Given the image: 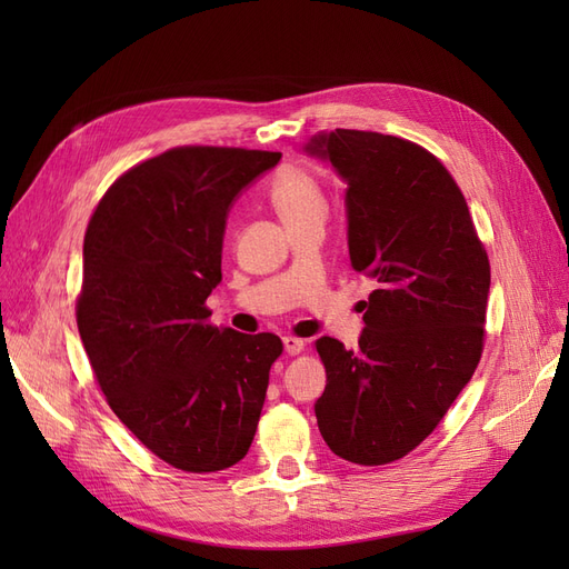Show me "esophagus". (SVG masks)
Returning <instances> with one entry per match:
<instances>
[{
	"mask_svg": "<svg viewBox=\"0 0 569 569\" xmlns=\"http://www.w3.org/2000/svg\"><path fill=\"white\" fill-rule=\"evenodd\" d=\"M282 343H284V351L289 353V356H297V353H301L303 351V339H299V337H295V335H287V337H282Z\"/></svg>",
	"mask_w": 569,
	"mask_h": 569,
	"instance_id": "obj_1",
	"label": "esophagus"
}]
</instances>
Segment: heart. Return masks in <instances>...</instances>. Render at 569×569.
<instances>
[{"mask_svg":"<svg viewBox=\"0 0 569 569\" xmlns=\"http://www.w3.org/2000/svg\"><path fill=\"white\" fill-rule=\"evenodd\" d=\"M270 201L287 228L303 226V222L320 220L327 213V197L322 182L311 173V170L297 166V163H284L278 168V173L270 180Z\"/></svg>","mask_w":569,"mask_h":569,"instance_id":"b5f03b06","label":"heart"}]
</instances>
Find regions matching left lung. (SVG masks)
Returning <instances> with one entry per match:
<instances>
[{
    "mask_svg": "<svg viewBox=\"0 0 569 569\" xmlns=\"http://www.w3.org/2000/svg\"><path fill=\"white\" fill-rule=\"evenodd\" d=\"M306 149L347 180L351 266L377 282L360 301L358 349L316 341L327 375L318 427L339 458L387 465L432 435L470 382L487 337L489 256L432 151L341 128Z\"/></svg>",
    "mask_w": 569,
    "mask_h": 569,
    "instance_id": "1",
    "label": "left lung"
}]
</instances>
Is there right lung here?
Listing matches in <instances>:
<instances>
[{"mask_svg":"<svg viewBox=\"0 0 569 569\" xmlns=\"http://www.w3.org/2000/svg\"><path fill=\"white\" fill-rule=\"evenodd\" d=\"M280 151L189 144L126 170L84 230L76 320L107 403L184 472L242 460L282 356L278 335L213 325L232 199Z\"/></svg>","mask_w":569,"mask_h":569,"instance_id":"right-lung-1","label":"right lung"}]
</instances>
